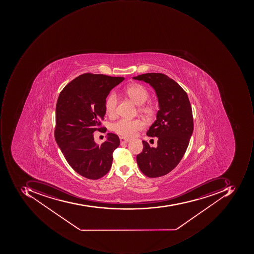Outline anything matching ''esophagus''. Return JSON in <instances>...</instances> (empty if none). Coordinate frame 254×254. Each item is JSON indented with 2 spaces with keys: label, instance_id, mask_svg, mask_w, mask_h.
<instances>
[{
  "label": "esophagus",
  "instance_id": "esophagus-1",
  "mask_svg": "<svg viewBox=\"0 0 254 254\" xmlns=\"http://www.w3.org/2000/svg\"><path fill=\"white\" fill-rule=\"evenodd\" d=\"M120 141H121V144H125V143H127L129 142V139L121 136V137H120Z\"/></svg>",
  "mask_w": 254,
  "mask_h": 254
}]
</instances>
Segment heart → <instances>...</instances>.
Listing matches in <instances>:
<instances>
[{
    "instance_id": "heart-1",
    "label": "heart",
    "mask_w": 254,
    "mask_h": 254,
    "mask_svg": "<svg viewBox=\"0 0 254 254\" xmlns=\"http://www.w3.org/2000/svg\"><path fill=\"white\" fill-rule=\"evenodd\" d=\"M126 94L132 101L139 107V111L142 115L150 116L154 111L153 104H144L149 97V91L143 85L139 84H132L127 88ZM118 98L116 94H110L105 101V110L106 115L109 117L115 116L118 105ZM114 132L120 136L131 137L142 129L143 125L140 121L136 120L121 119L114 123L111 126Z\"/></svg>"
}]
</instances>
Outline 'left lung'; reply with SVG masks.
<instances>
[{
  "mask_svg": "<svg viewBox=\"0 0 254 254\" xmlns=\"http://www.w3.org/2000/svg\"><path fill=\"white\" fill-rule=\"evenodd\" d=\"M154 89L159 111L146 135L158 138L157 147L143 142V152L136 156L140 171L149 178L168 174L179 164L189 146L194 129L192 111L186 91L173 79L161 73L133 77Z\"/></svg>",
  "mask_w": 254,
  "mask_h": 254,
  "instance_id": "8db88e82",
  "label": "left lung"
}]
</instances>
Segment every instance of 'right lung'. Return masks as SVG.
Wrapping results in <instances>:
<instances>
[{
	"label": "right lung",
	"mask_w": 254,
	"mask_h": 254,
	"mask_svg": "<svg viewBox=\"0 0 254 254\" xmlns=\"http://www.w3.org/2000/svg\"><path fill=\"white\" fill-rule=\"evenodd\" d=\"M124 80V77L85 73L70 81L59 95L56 141L70 166L83 177L98 179L111 169L119 137L108 133L99 146L93 133L103 129L98 127L106 113V98Z\"/></svg>",
	"instance_id": "right-lung-1"
}]
</instances>
